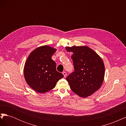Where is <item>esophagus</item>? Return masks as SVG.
Returning a JSON list of instances; mask_svg holds the SVG:
<instances>
[{"mask_svg": "<svg viewBox=\"0 0 126 126\" xmlns=\"http://www.w3.org/2000/svg\"><path fill=\"white\" fill-rule=\"evenodd\" d=\"M63 76H64V77H66V76H67V73H66V72L65 71H63Z\"/></svg>", "mask_w": 126, "mask_h": 126, "instance_id": "obj_1", "label": "esophagus"}]
</instances>
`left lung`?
Returning <instances> with one entry per match:
<instances>
[{
  "mask_svg": "<svg viewBox=\"0 0 126 126\" xmlns=\"http://www.w3.org/2000/svg\"><path fill=\"white\" fill-rule=\"evenodd\" d=\"M66 49L73 53L71 58L75 71L66 78L71 89L82 98L91 96L100 88L104 81V62L87 46L66 47Z\"/></svg>",
  "mask_w": 126,
  "mask_h": 126,
  "instance_id": "left-lung-1",
  "label": "left lung"
}]
</instances>
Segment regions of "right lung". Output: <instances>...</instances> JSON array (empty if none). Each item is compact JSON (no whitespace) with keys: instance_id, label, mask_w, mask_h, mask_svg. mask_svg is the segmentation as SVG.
Returning <instances> with one entry per match:
<instances>
[{"instance_id":"1","label":"right lung","mask_w":126,"mask_h":126,"mask_svg":"<svg viewBox=\"0 0 126 126\" xmlns=\"http://www.w3.org/2000/svg\"><path fill=\"white\" fill-rule=\"evenodd\" d=\"M57 49L48 45L37 47L30 53L25 63L24 77L29 86L37 93L44 94L54 88L63 75L56 70L51 56Z\"/></svg>"}]
</instances>
